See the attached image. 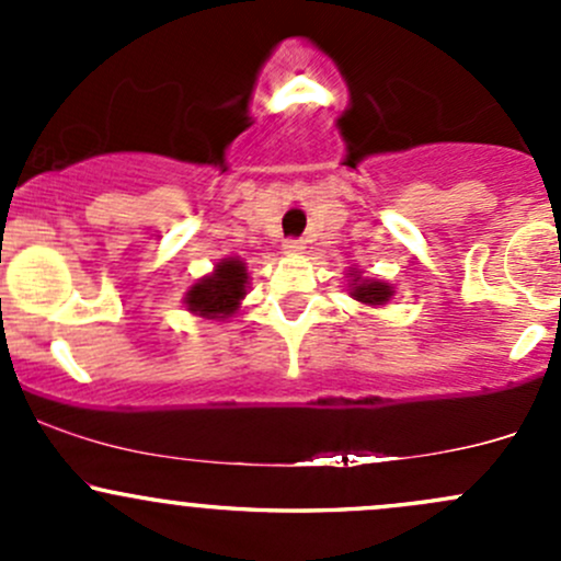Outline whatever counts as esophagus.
Returning <instances> with one entry per match:
<instances>
[{
	"label": "esophagus",
	"instance_id": "esophagus-1",
	"mask_svg": "<svg viewBox=\"0 0 561 561\" xmlns=\"http://www.w3.org/2000/svg\"><path fill=\"white\" fill-rule=\"evenodd\" d=\"M304 249H307V247H304V241H298V239H287L285 241V252L287 254H304Z\"/></svg>",
	"mask_w": 561,
	"mask_h": 561
}]
</instances>
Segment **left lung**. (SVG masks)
<instances>
[{"instance_id":"obj_1","label":"left lung","mask_w":561,"mask_h":561,"mask_svg":"<svg viewBox=\"0 0 561 561\" xmlns=\"http://www.w3.org/2000/svg\"><path fill=\"white\" fill-rule=\"evenodd\" d=\"M347 290H350V298H355V301L371 309L386 307L390 298L396 296L390 282L377 279V276H366L360 268H353L347 274Z\"/></svg>"}]
</instances>
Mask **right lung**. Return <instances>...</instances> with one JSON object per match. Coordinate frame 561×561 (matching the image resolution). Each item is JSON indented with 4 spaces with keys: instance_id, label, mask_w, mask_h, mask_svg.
<instances>
[{
    "instance_id": "obj_1",
    "label": "right lung",
    "mask_w": 561,
    "mask_h": 561,
    "mask_svg": "<svg viewBox=\"0 0 561 561\" xmlns=\"http://www.w3.org/2000/svg\"><path fill=\"white\" fill-rule=\"evenodd\" d=\"M249 290V268L241 257H222L211 274L192 282L184 293L186 312L203 320L225 322L241 309Z\"/></svg>"
}]
</instances>
